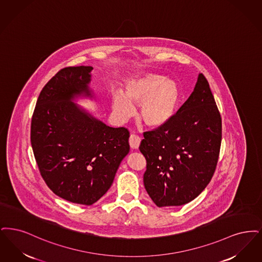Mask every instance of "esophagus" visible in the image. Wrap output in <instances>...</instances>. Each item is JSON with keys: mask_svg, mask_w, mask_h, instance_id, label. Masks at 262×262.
I'll return each mask as SVG.
<instances>
[{"mask_svg": "<svg viewBox=\"0 0 262 262\" xmlns=\"http://www.w3.org/2000/svg\"><path fill=\"white\" fill-rule=\"evenodd\" d=\"M129 144H130L131 148L136 149L139 148V146L141 144V138L136 134H131V136L129 138Z\"/></svg>", "mask_w": 262, "mask_h": 262, "instance_id": "34e87169", "label": "esophagus"}]
</instances>
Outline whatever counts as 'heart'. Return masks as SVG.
<instances>
[{"instance_id":"1","label":"heart","mask_w":262,"mask_h":262,"mask_svg":"<svg viewBox=\"0 0 262 262\" xmlns=\"http://www.w3.org/2000/svg\"><path fill=\"white\" fill-rule=\"evenodd\" d=\"M179 100L180 93L174 81L149 73L127 81L123 93L114 92L112 106L119 119L126 120L135 113L133 103L141 105L140 118L144 124L159 128L174 117Z\"/></svg>"}]
</instances>
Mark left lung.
<instances>
[{
  "label": "left lung",
  "mask_w": 262,
  "mask_h": 262,
  "mask_svg": "<svg viewBox=\"0 0 262 262\" xmlns=\"http://www.w3.org/2000/svg\"><path fill=\"white\" fill-rule=\"evenodd\" d=\"M222 123L209 84L199 74L193 91L168 123L144 133L146 191L159 207L194 200L210 182L221 146Z\"/></svg>",
  "instance_id": "left-lung-1"
}]
</instances>
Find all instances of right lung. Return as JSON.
<instances>
[{
  "instance_id": "1",
  "label": "right lung",
  "mask_w": 262,
  "mask_h": 262,
  "mask_svg": "<svg viewBox=\"0 0 262 262\" xmlns=\"http://www.w3.org/2000/svg\"><path fill=\"white\" fill-rule=\"evenodd\" d=\"M92 67L60 69L42 89L31 120V146L48 187L73 204L91 205L114 182L129 152V131L105 125L72 102L92 98Z\"/></svg>"
}]
</instances>
